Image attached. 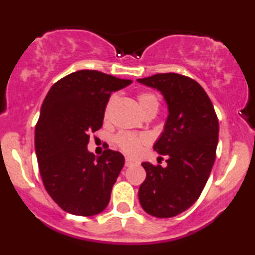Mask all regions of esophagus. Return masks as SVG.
<instances>
[{"label":"esophagus","mask_w":255,"mask_h":255,"mask_svg":"<svg viewBox=\"0 0 255 255\" xmlns=\"http://www.w3.org/2000/svg\"><path fill=\"white\" fill-rule=\"evenodd\" d=\"M135 164V160L133 159V158H129V157H126V166H130Z\"/></svg>","instance_id":"34e87169"}]
</instances>
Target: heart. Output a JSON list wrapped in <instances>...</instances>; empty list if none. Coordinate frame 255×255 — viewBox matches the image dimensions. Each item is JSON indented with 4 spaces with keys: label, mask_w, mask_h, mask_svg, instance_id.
<instances>
[{
    "label": "heart",
    "mask_w": 255,
    "mask_h": 255,
    "mask_svg": "<svg viewBox=\"0 0 255 255\" xmlns=\"http://www.w3.org/2000/svg\"><path fill=\"white\" fill-rule=\"evenodd\" d=\"M114 99L115 97H111L109 103L107 105V109H105V115H108L109 113V109L111 104L114 103ZM137 102H139L140 109H141L142 113L146 111L150 108H156L158 109V105H159V102H158V98L156 95L151 92H141L137 96ZM147 141V137L144 135H135V134L131 133H121L120 135L116 137V142L121 147V150H124L126 153L129 154H135L140 151L141 146Z\"/></svg>",
    "instance_id": "heart-1"
}]
</instances>
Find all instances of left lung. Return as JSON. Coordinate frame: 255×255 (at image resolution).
Instances as JSON below:
<instances>
[{
    "mask_svg": "<svg viewBox=\"0 0 255 255\" xmlns=\"http://www.w3.org/2000/svg\"><path fill=\"white\" fill-rule=\"evenodd\" d=\"M137 83L159 91L168 105L164 129L153 145L157 153L168 156V165L141 163L146 178L139 201L148 215L170 218L189 209L209 180L218 144V119L207 93L191 78L163 73Z\"/></svg>",
    "mask_w": 255,
    "mask_h": 255,
    "instance_id": "left-lung-1",
    "label": "left lung"
}]
</instances>
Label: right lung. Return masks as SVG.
<instances>
[{
    "mask_svg": "<svg viewBox=\"0 0 255 255\" xmlns=\"http://www.w3.org/2000/svg\"><path fill=\"white\" fill-rule=\"evenodd\" d=\"M131 80L97 71H78L52 85L36 125L34 147L44 187L61 209L95 216L108 206L125 157L107 148L87 150L90 134L103 125L110 95Z\"/></svg>",
    "mask_w": 255,
    "mask_h": 255,
    "instance_id": "add662e5",
    "label": "right lung"
}]
</instances>
